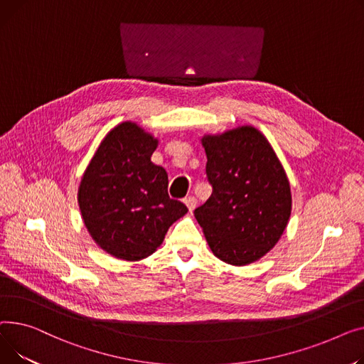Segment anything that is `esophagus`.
<instances>
[{
	"label": "esophagus",
	"mask_w": 364,
	"mask_h": 364,
	"mask_svg": "<svg viewBox=\"0 0 364 364\" xmlns=\"http://www.w3.org/2000/svg\"><path fill=\"white\" fill-rule=\"evenodd\" d=\"M183 203H185V205L188 207V210L192 213V211H194V208L197 207V198L196 197H186L185 200H183Z\"/></svg>",
	"instance_id": "esophagus-1"
}]
</instances>
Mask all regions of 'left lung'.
<instances>
[{"label":"left lung","mask_w":364,"mask_h":364,"mask_svg":"<svg viewBox=\"0 0 364 364\" xmlns=\"http://www.w3.org/2000/svg\"><path fill=\"white\" fill-rule=\"evenodd\" d=\"M205 172L213 194L194 216L222 262L260 260L288 226L292 196L285 168L267 138L252 124L204 134Z\"/></svg>","instance_id":"8db88e82"}]
</instances>
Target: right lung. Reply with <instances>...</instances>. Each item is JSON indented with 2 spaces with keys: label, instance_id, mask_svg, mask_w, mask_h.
<instances>
[{
  "label": "right lung",
  "instance_id": "add662e5",
  "mask_svg": "<svg viewBox=\"0 0 364 364\" xmlns=\"http://www.w3.org/2000/svg\"><path fill=\"white\" fill-rule=\"evenodd\" d=\"M159 138L132 120L116 124L82 175L77 203L95 244L124 262L157 251L186 205L167 194V172L151 161Z\"/></svg>",
  "mask_w": 364,
  "mask_h": 364
}]
</instances>
